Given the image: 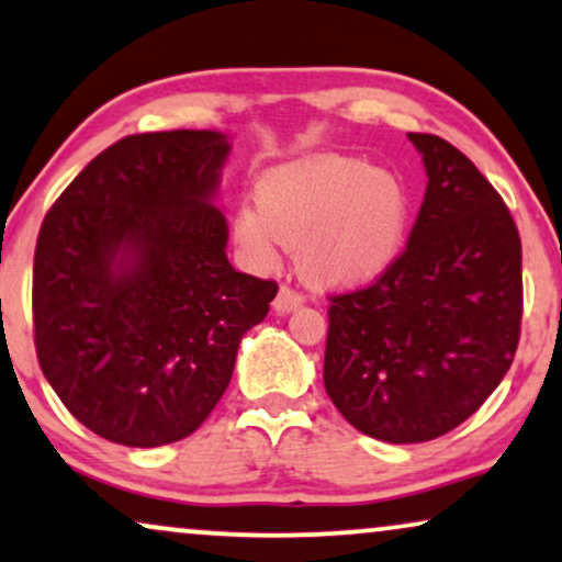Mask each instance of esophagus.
Here are the masks:
<instances>
[{
    "label": "esophagus",
    "instance_id": "34e87169",
    "mask_svg": "<svg viewBox=\"0 0 562 562\" xmlns=\"http://www.w3.org/2000/svg\"><path fill=\"white\" fill-rule=\"evenodd\" d=\"M302 302H304V296L296 292V289L289 286V283H281L279 294H276V300H273V310H276V313H281V315L292 313V310L300 307Z\"/></svg>",
    "mask_w": 562,
    "mask_h": 562
}]
</instances>
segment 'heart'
<instances>
[{
    "instance_id": "b5f03b06",
    "label": "heart",
    "mask_w": 562,
    "mask_h": 562,
    "mask_svg": "<svg viewBox=\"0 0 562 562\" xmlns=\"http://www.w3.org/2000/svg\"><path fill=\"white\" fill-rule=\"evenodd\" d=\"M408 192L391 171L362 158L315 156L268 171L258 205L234 216V239L258 268L300 247V268L313 283L362 286L383 276L404 247Z\"/></svg>"
}]
</instances>
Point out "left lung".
Returning a JSON list of instances; mask_svg holds the SVG:
<instances>
[{
	"instance_id": "1",
	"label": "left lung",
	"mask_w": 562,
	"mask_h": 562,
	"mask_svg": "<svg viewBox=\"0 0 562 562\" xmlns=\"http://www.w3.org/2000/svg\"><path fill=\"white\" fill-rule=\"evenodd\" d=\"M427 192L406 249L370 286L328 296L325 391L351 427L425 442L480 408L521 336V237L480 169L438 135L408 133Z\"/></svg>"
}]
</instances>
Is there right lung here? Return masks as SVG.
<instances>
[{
	"instance_id": "1",
	"label": "right lung",
	"mask_w": 562,
	"mask_h": 562,
	"mask_svg": "<svg viewBox=\"0 0 562 562\" xmlns=\"http://www.w3.org/2000/svg\"><path fill=\"white\" fill-rule=\"evenodd\" d=\"M228 150L211 130L122 137L41 224L38 364L103 440L156 448L195 432L279 292L226 258L228 226L211 200Z\"/></svg>"
}]
</instances>
